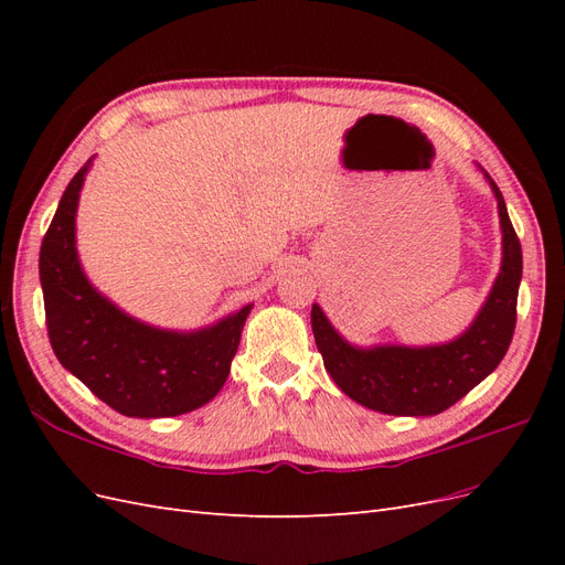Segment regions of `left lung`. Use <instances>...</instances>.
<instances>
[{
  "label": "left lung",
  "mask_w": 565,
  "mask_h": 565,
  "mask_svg": "<svg viewBox=\"0 0 565 565\" xmlns=\"http://www.w3.org/2000/svg\"><path fill=\"white\" fill-rule=\"evenodd\" d=\"M488 179L498 198L502 226L500 276L481 311L457 339L434 347L382 344L361 349L341 337L313 303L311 328L324 370L349 398L374 413L429 417L455 405L502 363L516 328V299L523 273L521 243L511 226L498 183Z\"/></svg>",
  "instance_id": "1"
}]
</instances>
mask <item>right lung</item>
Returning <instances> with one entry per match:
<instances>
[{
	"instance_id": "right-lung-1",
	"label": "right lung",
	"mask_w": 565,
	"mask_h": 565,
	"mask_svg": "<svg viewBox=\"0 0 565 565\" xmlns=\"http://www.w3.org/2000/svg\"><path fill=\"white\" fill-rule=\"evenodd\" d=\"M87 160L67 183L40 249L46 330L61 365L127 417H177L226 384L252 303L195 332L160 330L127 316L87 280L75 247V214Z\"/></svg>"
}]
</instances>
